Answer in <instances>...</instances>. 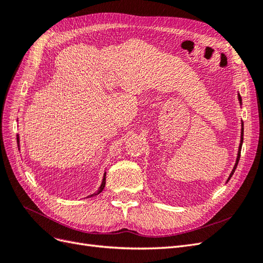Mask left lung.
Segmentation results:
<instances>
[{
	"label": "left lung",
	"instance_id": "1",
	"mask_svg": "<svg viewBox=\"0 0 263 263\" xmlns=\"http://www.w3.org/2000/svg\"><path fill=\"white\" fill-rule=\"evenodd\" d=\"M239 101L241 102V98H240V95H239ZM242 140H243V128H242V132H241V142H240V146H239V151H238V157H237V161H236V164H235V166H234V169H233V171H232V173H230V177H229V179L232 178V176L234 174V172H235V170H236V168H237V164H238V161H239V158H240V151H241V146H242ZM228 179V180H229Z\"/></svg>",
	"mask_w": 263,
	"mask_h": 263
}]
</instances>
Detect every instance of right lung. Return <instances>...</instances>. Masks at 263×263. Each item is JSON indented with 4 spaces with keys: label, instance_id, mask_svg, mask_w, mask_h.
Here are the masks:
<instances>
[{
    "label": "right lung",
    "instance_id": "1",
    "mask_svg": "<svg viewBox=\"0 0 263 263\" xmlns=\"http://www.w3.org/2000/svg\"><path fill=\"white\" fill-rule=\"evenodd\" d=\"M18 139H20V137L17 136V142H18ZM105 174H104V179H103V182H102V184H101V186H100V189H99V191L97 193H94V194H92L91 196H93V195H97V194H100L103 190H104V187H105Z\"/></svg>",
    "mask_w": 263,
    "mask_h": 263
}]
</instances>
